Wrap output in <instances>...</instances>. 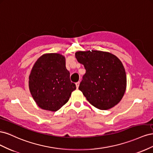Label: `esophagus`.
<instances>
[{
  "label": "esophagus",
  "mask_w": 153,
  "mask_h": 153,
  "mask_svg": "<svg viewBox=\"0 0 153 153\" xmlns=\"http://www.w3.org/2000/svg\"><path fill=\"white\" fill-rule=\"evenodd\" d=\"M79 85H80V82H78L76 83V86L77 89H78V87H79Z\"/></svg>",
  "instance_id": "obj_1"
}]
</instances>
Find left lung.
I'll use <instances>...</instances> for the list:
<instances>
[{"mask_svg":"<svg viewBox=\"0 0 153 153\" xmlns=\"http://www.w3.org/2000/svg\"><path fill=\"white\" fill-rule=\"evenodd\" d=\"M75 57L86 70L78 89L87 100L100 110H108L118 104L126 91L127 82L119 59L99 50L78 51Z\"/></svg>","mask_w":153,"mask_h":153,"instance_id":"8db88e82","label":"left lung"}]
</instances>
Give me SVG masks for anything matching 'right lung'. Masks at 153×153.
Instances as JSON below:
<instances>
[{
  "label": "right lung",
  "mask_w": 153,
  "mask_h": 153,
  "mask_svg": "<svg viewBox=\"0 0 153 153\" xmlns=\"http://www.w3.org/2000/svg\"><path fill=\"white\" fill-rule=\"evenodd\" d=\"M69 75L61 54L45 53L37 60L29 75V87L39 108L56 112L68 102L76 89Z\"/></svg>",
  "instance_id": "right-lung-1"
}]
</instances>
